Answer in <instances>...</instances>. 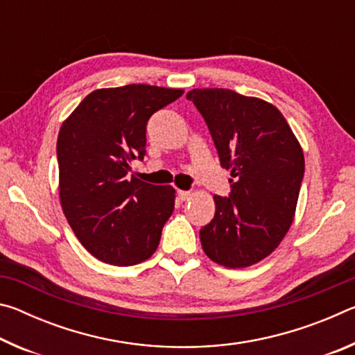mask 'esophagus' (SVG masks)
Instances as JSON below:
<instances>
[{
  "mask_svg": "<svg viewBox=\"0 0 355 355\" xmlns=\"http://www.w3.org/2000/svg\"><path fill=\"white\" fill-rule=\"evenodd\" d=\"M177 196H178L180 200H186V199H189V197H191V191H182V189H178V191H177Z\"/></svg>",
  "mask_w": 355,
  "mask_h": 355,
  "instance_id": "1",
  "label": "esophagus"
}]
</instances>
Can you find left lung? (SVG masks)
<instances>
[{
	"mask_svg": "<svg viewBox=\"0 0 355 355\" xmlns=\"http://www.w3.org/2000/svg\"><path fill=\"white\" fill-rule=\"evenodd\" d=\"M186 98L205 119L220 166L230 171L228 199L200 230L202 249L220 266L239 269L279 248L296 214L305 161L282 112L269 101L230 89H192Z\"/></svg>",
	"mask_w": 355,
	"mask_h": 355,
	"instance_id": "left-lung-1",
	"label": "left lung"
}]
</instances>
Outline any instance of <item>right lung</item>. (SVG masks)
Here are the masks:
<instances>
[{
	"mask_svg": "<svg viewBox=\"0 0 355 355\" xmlns=\"http://www.w3.org/2000/svg\"><path fill=\"white\" fill-rule=\"evenodd\" d=\"M183 92L148 84L97 89L62 122L59 199L76 238L100 261L133 266L158 248L175 189L127 173L146 155L150 116Z\"/></svg>",
	"mask_w": 355,
	"mask_h": 355,
	"instance_id": "obj_1",
	"label": "right lung"
}]
</instances>
